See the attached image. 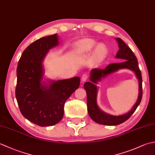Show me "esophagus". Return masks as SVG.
Here are the masks:
<instances>
[{"label":"esophagus","mask_w":155,"mask_h":155,"mask_svg":"<svg viewBox=\"0 0 155 155\" xmlns=\"http://www.w3.org/2000/svg\"><path fill=\"white\" fill-rule=\"evenodd\" d=\"M87 78H88L87 74H83L81 77V81L83 82H84L87 80Z\"/></svg>","instance_id":"1"}]
</instances>
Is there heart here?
Returning <instances> with one entry per match:
<instances>
[{
	"label": "heart",
	"instance_id": "b5f03b06",
	"mask_svg": "<svg viewBox=\"0 0 155 155\" xmlns=\"http://www.w3.org/2000/svg\"><path fill=\"white\" fill-rule=\"evenodd\" d=\"M93 57L96 60H101L107 54V48L103 43H98L93 39L84 38L75 42L73 47V52L76 55L87 54L93 51Z\"/></svg>",
	"mask_w": 155,
	"mask_h": 155
}]
</instances>
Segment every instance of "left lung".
<instances>
[{"instance_id":"8db88e82","label":"left lung","mask_w":155,"mask_h":155,"mask_svg":"<svg viewBox=\"0 0 155 155\" xmlns=\"http://www.w3.org/2000/svg\"><path fill=\"white\" fill-rule=\"evenodd\" d=\"M115 39L117 41L118 47H119V50L118 51L115 58L120 59L123 62L119 63L110 64L104 69H92L90 72V82H86L84 84V88L87 92V109L90 117L98 124L108 125V126L120 124L128 119L139 105L143 96L142 77H141V72L138 65L137 58L134 54L133 52L125 44L124 41H122L120 38H116ZM124 68L129 69L136 74L139 82V96L136 104L130 111L123 115L114 116L105 113L98 107L97 104L98 87L96 86V84L108 75L114 73L120 69Z\"/></svg>"}]
</instances>
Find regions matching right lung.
Returning <instances> with one entry per match:
<instances>
[{
    "instance_id": "obj_1",
    "label": "right lung",
    "mask_w": 155,
    "mask_h": 155,
    "mask_svg": "<svg viewBox=\"0 0 155 155\" xmlns=\"http://www.w3.org/2000/svg\"><path fill=\"white\" fill-rule=\"evenodd\" d=\"M59 44L57 34L35 41L23 52L16 68L15 94L20 110L25 118L41 127L61 120L66 101L80 85L78 77L58 81L44 77L46 56Z\"/></svg>"
}]
</instances>
